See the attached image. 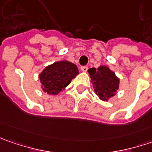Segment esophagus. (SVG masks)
<instances>
[{
  "instance_id": "1",
  "label": "esophagus",
  "mask_w": 152,
  "mask_h": 152,
  "mask_svg": "<svg viewBox=\"0 0 152 152\" xmlns=\"http://www.w3.org/2000/svg\"><path fill=\"white\" fill-rule=\"evenodd\" d=\"M87 70H88V67H87V66H82V67H81V71L86 72Z\"/></svg>"
}]
</instances>
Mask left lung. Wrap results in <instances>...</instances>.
<instances>
[{"label":"left lung","instance_id":"8db88e82","mask_svg":"<svg viewBox=\"0 0 152 152\" xmlns=\"http://www.w3.org/2000/svg\"><path fill=\"white\" fill-rule=\"evenodd\" d=\"M88 72L95 86V91L100 99L107 101L109 98L113 96L119 85V79L113 72L104 66H101L97 69L92 67Z\"/></svg>","mask_w":152,"mask_h":152}]
</instances>
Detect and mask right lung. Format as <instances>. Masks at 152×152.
<instances>
[{
    "instance_id": "obj_1",
    "label": "right lung",
    "mask_w": 152,
    "mask_h": 152,
    "mask_svg": "<svg viewBox=\"0 0 152 152\" xmlns=\"http://www.w3.org/2000/svg\"><path fill=\"white\" fill-rule=\"evenodd\" d=\"M79 73L75 64L67 61H56L46 67L39 74L43 91L50 95H57L71 83Z\"/></svg>"
}]
</instances>
